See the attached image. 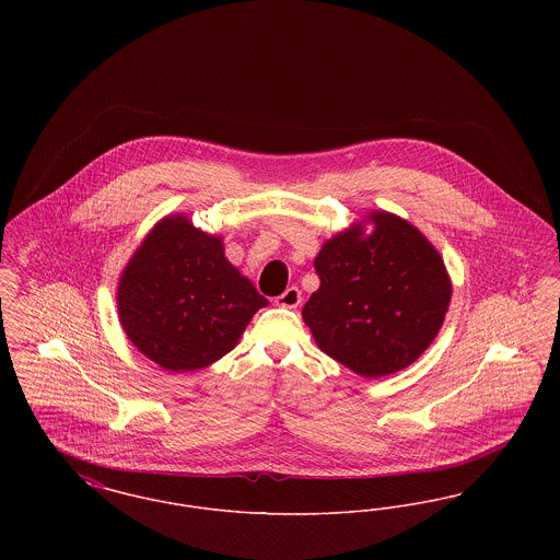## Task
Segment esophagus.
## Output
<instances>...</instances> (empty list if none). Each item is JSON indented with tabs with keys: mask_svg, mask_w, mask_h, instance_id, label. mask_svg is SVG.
<instances>
[{
	"mask_svg": "<svg viewBox=\"0 0 560 560\" xmlns=\"http://www.w3.org/2000/svg\"><path fill=\"white\" fill-rule=\"evenodd\" d=\"M300 302H302V293H300L298 288H293V285L292 288H288L281 295L275 298V304H277V306H283V308H295Z\"/></svg>",
	"mask_w": 560,
	"mask_h": 560,
	"instance_id": "1",
	"label": "esophagus"
}]
</instances>
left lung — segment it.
Returning a JSON list of instances; mask_svg holds the SVG:
<instances>
[{
  "label": "left lung",
  "instance_id": "obj_1",
  "mask_svg": "<svg viewBox=\"0 0 560 560\" xmlns=\"http://www.w3.org/2000/svg\"><path fill=\"white\" fill-rule=\"evenodd\" d=\"M325 241L315 258L320 285L302 308L325 354L363 377L411 365L436 338L452 279L434 245L407 220L372 212Z\"/></svg>",
  "mask_w": 560,
  "mask_h": 560
}]
</instances>
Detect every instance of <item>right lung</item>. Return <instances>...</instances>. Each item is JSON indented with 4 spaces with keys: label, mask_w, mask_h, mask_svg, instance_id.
Returning <instances> with one entry per match:
<instances>
[{
    "label": "right lung",
    "mask_w": 560,
    "mask_h": 560,
    "mask_svg": "<svg viewBox=\"0 0 560 560\" xmlns=\"http://www.w3.org/2000/svg\"><path fill=\"white\" fill-rule=\"evenodd\" d=\"M265 295L224 256L218 235L174 213L133 252L117 285L128 340L165 372L203 370L237 347Z\"/></svg>",
    "instance_id": "right-lung-1"
}]
</instances>
